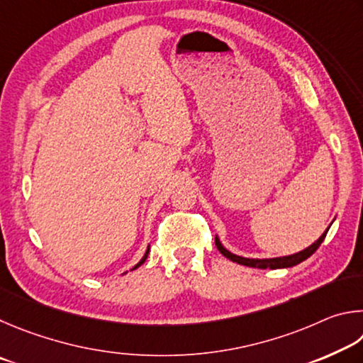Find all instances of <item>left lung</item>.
Segmentation results:
<instances>
[{
	"label": "left lung",
	"mask_w": 363,
	"mask_h": 363,
	"mask_svg": "<svg viewBox=\"0 0 363 363\" xmlns=\"http://www.w3.org/2000/svg\"><path fill=\"white\" fill-rule=\"evenodd\" d=\"M332 226V225H330ZM330 226L325 230V233L322 234V236L315 240V242L311 244L306 249L301 250V252H296L294 255H287V257H276V258H245V257H239L236 253L230 252L228 249H225L223 244L220 242L218 236H215V245H217V249L220 250V253L223 257H226L228 259H231V262L238 263V264H244V266H249V268H258V269H281V268H291V266H296L300 264L304 259H308L313 253L319 249V245L323 242V239H325L327 233L330 230Z\"/></svg>",
	"instance_id": "1"
}]
</instances>
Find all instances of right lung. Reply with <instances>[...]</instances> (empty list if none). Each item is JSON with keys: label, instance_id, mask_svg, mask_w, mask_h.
<instances>
[{"label": "right lung", "instance_id": "right-lung-1", "mask_svg": "<svg viewBox=\"0 0 363 363\" xmlns=\"http://www.w3.org/2000/svg\"><path fill=\"white\" fill-rule=\"evenodd\" d=\"M148 253H150V245H148V249H146V252H145V255L142 257V259H140V262L135 264V266H133V268L130 269V271H133V269H137V268H140V266H142L143 263H145V259L146 258H148ZM124 274H125V272H124Z\"/></svg>", "mask_w": 363, "mask_h": 363}]
</instances>
